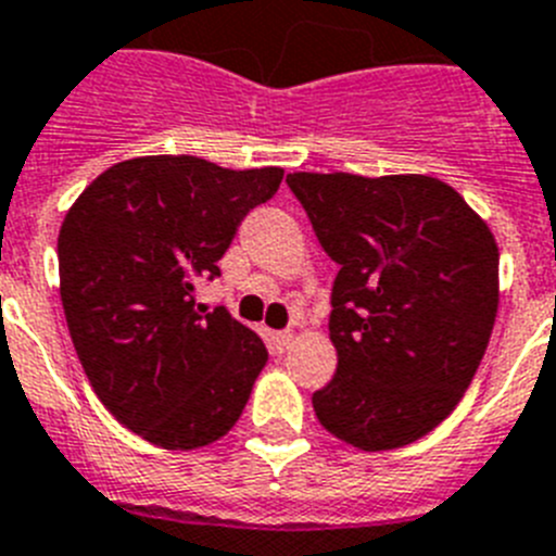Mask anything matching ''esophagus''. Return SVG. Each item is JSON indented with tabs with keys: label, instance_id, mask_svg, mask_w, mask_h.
<instances>
[{
	"label": "esophagus",
	"instance_id": "1",
	"mask_svg": "<svg viewBox=\"0 0 556 556\" xmlns=\"http://www.w3.org/2000/svg\"><path fill=\"white\" fill-rule=\"evenodd\" d=\"M268 344H271L274 355H282V352L293 344V332L291 330L271 332V336H268Z\"/></svg>",
	"mask_w": 556,
	"mask_h": 556
}]
</instances>
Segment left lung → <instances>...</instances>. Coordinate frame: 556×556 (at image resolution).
<instances>
[{
  "instance_id": "left-lung-1",
  "label": "left lung",
  "mask_w": 556,
  "mask_h": 556,
  "mask_svg": "<svg viewBox=\"0 0 556 556\" xmlns=\"http://www.w3.org/2000/svg\"><path fill=\"white\" fill-rule=\"evenodd\" d=\"M321 249L338 263L330 341L338 369L313 394L332 437L394 451L465 397L498 313V245L431 176L291 173Z\"/></svg>"
}]
</instances>
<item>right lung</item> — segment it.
Returning a JSON list of instances; mask_svg holds the SVG:
<instances>
[{
	"instance_id": "right-lung-1",
	"label": "right lung",
	"mask_w": 556,
	"mask_h": 556,
	"mask_svg": "<svg viewBox=\"0 0 556 556\" xmlns=\"http://www.w3.org/2000/svg\"><path fill=\"white\" fill-rule=\"evenodd\" d=\"M282 167L229 170L198 156H139L100 173L58 235L61 305L91 389L117 422L164 451L231 431L268 361L224 307L195 305L198 279Z\"/></svg>"
}]
</instances>
